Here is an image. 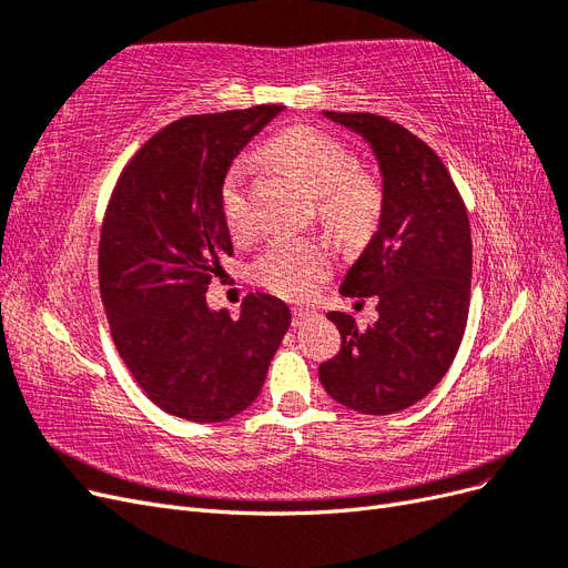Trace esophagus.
<instances>
[{
	"label": "esophagus",
	"instance_id": "1",
	"mask_svg": "<svg viewBox=\"0 0 568 568\" xmlns=\"http://www.w3.org/2000/svg\"><path fill=\"white\" fill-rule=\"evenodd\" d=\"M320 320V313L313 311V307H296L294 311V326H305L307 322Z\"/></svg>",
	"mask_w": 568,
	"mask_h": 568
}]
</instances>
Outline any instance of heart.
I'll use <instances>...</instances> for the list:
<instances>
[{
  "instance_id": "1",
  "label": "heart",
  "mask_w": 568,
  "mask_h": 568,
  "mask_svg": "<svg viewBox=\"0 0 568 568\" xmlns=\"http://www.w3.org/2000/svg\"><path fill=\"white\" fill-rule=\"evenodd\" d=\"M267 153L317 196L320 217L343 239H365L379 222L384 189L367 170L353 168V153L322 130L298 125L267 144ZM248 165L234 163L222 184V220L234 239L253 232L244 178ZM332 253L315 239H274L255 261V280L291 301L311 298L329 277Z\"/></svg>"
}]
</instances>
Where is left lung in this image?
I'll list each match as a JSON object with an SVG mask.
<instances>
[{
	"mask_svg": "<svg viewBox=\"0 0 568 568\" xmlns=\"http://www.w3.org/2000/svg\"><path fill=\"white\" fill-rule=\"evenodd\" d=\"M363 136L382 173L374 236L341 282L343 296H376L367 329L329 313L341 351L320 365L324 390L363 415L419 403L450 369L469 315L471 232L448 168L419 136L374 113L322 111Z\"/></svg>",
	"mask_w": 568,
	"mask_h": 568,
	"instance_id": "obj_1",
	"label": "left lung"
}]
</instances>
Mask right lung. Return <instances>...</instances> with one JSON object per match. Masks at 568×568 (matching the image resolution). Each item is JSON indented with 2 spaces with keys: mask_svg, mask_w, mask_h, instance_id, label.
<instances>
[{
  "mask_svg": "<svg viewBox=\"0 0 568 568\" xmlns=\"http://www.w3.org/2000/svg\"><path fill=\"white\" fill-rule=\"evenodd\" d=\"M284 106L175 120L120 175L99 242V286L120 357L151 403L186 422H225L261 393L291 324L251 294L236 320L205 291L232 255L220 194L232 161Z\"/></svg>",
  "mask_w": 568,
  "mask_h": 568,
  "instance_id": "1",
  "label": "right lung"
}]
</instances>
